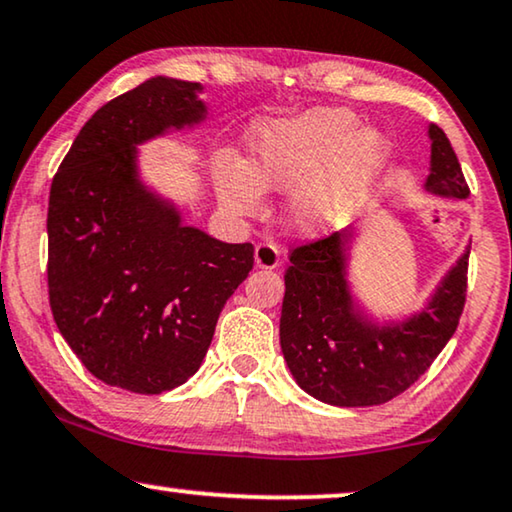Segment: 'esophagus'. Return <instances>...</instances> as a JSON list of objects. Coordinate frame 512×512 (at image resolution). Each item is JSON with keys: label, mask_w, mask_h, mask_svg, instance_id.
Returning <instances> with one entry per match:
<instances>
[{"label": "esophagus", "mask_w": 512, "mask_h": 512, "mask_svg": "<svg viewBox=\"0 0 512 512\" xmlns=\"http://www.w3.org/2000/svg\"><path fill=\"white\" fill-rule=\"evenodd\" d=\"M255 264L259 266V269H278L280 250L273 246V243H257Z\"/></svg>", "instance_id": "obj_1"}]
</instances>
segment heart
<instances>
[{"mask_svg":"<svg viewBox=\"0 0 512 512\" xmlns=\"http://www.w3.org/2000/svg\"><path fill=\"white\" fill-rule=\"evenodd\" d=\"M390 162L387 134L364 127L357 113L327 106L259 122L250 134L248 162L222 150L213 181L220 204L246 218L262 211V192H290V227L322 236L359 211Z\"/></svg>","mask_w":512,"mask_h":512,"instance_id":"1","label":"heart"}]
</instances>
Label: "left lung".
<instances>
[{
  "label": "left lung",
  "mask_w": 512,
  "mask_h": 512,
  "mask_svg": "<svg viewBox=\"0 0 512 512\" xmlns=\"http://www.w3.org/2000/svg\"><path fill=\"white\" fill-rule=\"evenodd\" d=\"M431 162L424 190L466 199L469 185L441 127L429 125ZM355 227L292 250L285 271L280 348L301 390L329 406H378L408 390L462 318L469 250L450 266L420 313L378 322L352 297L348 280Z\"/></svg>",
  "instance_id": "obj_1"
}]
</instances>
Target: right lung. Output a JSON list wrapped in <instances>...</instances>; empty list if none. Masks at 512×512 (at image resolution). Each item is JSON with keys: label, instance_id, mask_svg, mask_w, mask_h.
Returning <instances> with one entry per match:
<instances>
[{"label": "right lung", "instance_id": "obj_1", "mask_svg": "<svg viewBox=\"0 0 512 512\" xmlns=\"http://www.w3.org/2000/svg\"><path fill=\"white\" fill-rule=\"evenodd\" d=\"M199 83L153 76L85 122L50 185L48 297L92 376L136 394L183 385L255 262L183 222L141 181L139 146L206 120Z\"/></svg>", "mask_w": 512, "mask_h": 512}]
</instances>
